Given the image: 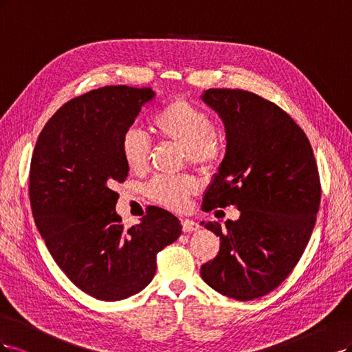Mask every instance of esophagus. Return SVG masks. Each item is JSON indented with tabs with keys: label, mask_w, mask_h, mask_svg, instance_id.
<instances>
[{
	"label": "esophagus",
	"mask_w": 352,
	"mask_h": 352,
	"mask_svg": "<svg viewBox=\"0 0 352 352\" xmlns=\"http://www.w3.org/2000/svg\"><path fill=\"white\" fill-rule=\"evenodd\" d=\"M199 228H200L199 223L195 221H190V219L183 221V231L184 232H192V231H197Z\"/></svg>",
	"instance_id": "esophagus-1"
}]
</instances>
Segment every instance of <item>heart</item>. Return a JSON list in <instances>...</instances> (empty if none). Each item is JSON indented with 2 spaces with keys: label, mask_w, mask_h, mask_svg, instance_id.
<instances>
[{
  "label": "heart",
  "mask_w": 352,
  "mask_h": 352,
  "mask_svg": "<svg viewBox=\"0 0 352 352\" xmlns=\"http://www.w3.org/2000/svg\"><path fill=\"white\" fill-rule=\"evenodd\" d=\"M152 130L161 139L181 147L187 160L201 169H209L221 156V142L213 133V121L208 112L187 99H174L165 104L152 120ZM122 160L133 173H143L149 165L151 144L139 130H129L121 139ZM197 183L192 178L157 177L146 192L155 203L169 210H183L196 195Z\"/></svg>",
  "instance_id": "1"
}]
</instances>
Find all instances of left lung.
I'll list each match as a JSON object with an SVG mask.
<instances>
[{"label": "left lung", "mask_w": 352, "mask_h": 352, "mask_svg": "<svg viewBox=\"0 0 352 352\" xmlns=\"http://www.w3.org/2000/svg\"><path fill=\"white\" fill-rule=\"evenodd\" d=\"M200 99L223 124L225 155L201 209L234 205L236 221L201 222L219 236L218 256L200 275L234 300L263 297L296 267L320 205L307 135L287 112L240 89H208Z\"/></svg>", "instance_id": "1"}]
</instances>
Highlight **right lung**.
<instances>
[{"label":"right lung","instance_id":"1","mask_svg":"<svg viewBox=\"0 0 352 352\" xmlns=\"http://www.w3.org/2000/svg\"><path fill=\"white\" fill-rule=\"evenodd\" d=\"M152 87L107 86L60 108L39 134L29 196L36 228L55 263L77 288L102 301L140 292L156 272V254L181 235L177 217L147 209L126 230L116 210L117 183L129 166L121 139Z\"/></svg>","mask_w":352,"mask_h":352}]
</instances>
